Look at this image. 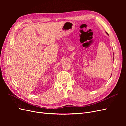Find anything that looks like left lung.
I'll return each mask as SVG.
<instances>
[{
	"instance_id": "obj_1",
	"label": "left lung",
	"mask_w": 126,
	"mask_h": 126,
	"mask_svg": "<svg viewBox=\"0 0 126 126\" xmlns=\"http://www.w3.org/2000/svg\"><path fill=\"white\" fill-rule=\"evenodd\" d=\"M106 34H107V35H108V33H107V32H106Z\"/></svg>"
}]
</instances>
